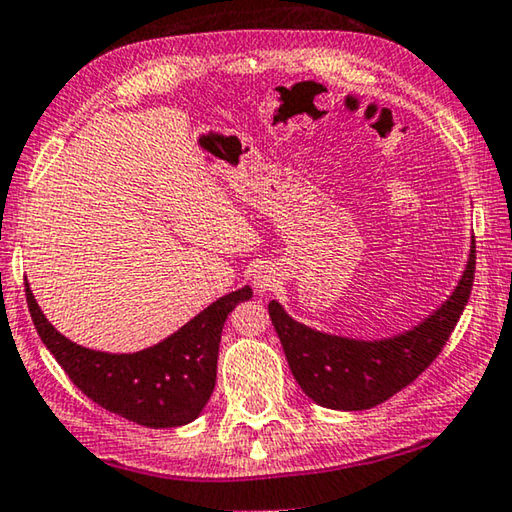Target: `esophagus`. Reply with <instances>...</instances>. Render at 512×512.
I'll return each mask as SVG.
<instances>
[{"instance_id":"34e87169","label":"esophagus","mask_w":512,"mask_h":512,"mask_svg":"<svg viewBox=\"0 0 512 512\" xmlns=\"http://www.w3.org/2000/svg\"><path fill=\"white\" fill-rule=\"evenodd\" d=\"M277 283H279L277 267L261 265V267H258V270L254 272V288H256V293H261V295L270 293V290L277 288Z\"/></svg>"}]
</instances>
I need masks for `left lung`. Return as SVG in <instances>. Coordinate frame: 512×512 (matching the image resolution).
Segmentation results:
<instances>
[{"label":"left lung","mask_w":512,"mask_h":512,"mask_svg":"<svg viewBox=\"0 0 512 512\" xmlns=\"http://www.w3.org/2000/svg\"><path fill=\"white\" fill-rule=\"evenodd\" d=\"M471 235L467 265L451 295L414 327L384 338H352L302 325L272 300V325L297 384L313 403L327 410L364 412L414 382L442 352L460 313L465 311L476 267Z\"/></svg>","instance_id":"8db88e82"}]
</instances>
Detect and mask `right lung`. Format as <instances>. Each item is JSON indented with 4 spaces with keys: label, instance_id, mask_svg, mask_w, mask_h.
<instances>
[{
    "label": "right lung",
    "instance_id": "1",
    "mask_svg": "<svg viewBox=\"0 0 512 512\" xmlns=\"http://www.w3.org/2000/svg\"><path fill=\"white\" fill-rule=\"evenodd\" d=\"M27 304L36 332L75 387L93 403L144 428H178L199 419L217 380V355L224 322L240 302L251 300L242 286L137 352H102L70 341L38 306L29 283Z\"/></svg>",
    "mask_w": 512,
    "mask_h": 512
}]
</instances>
